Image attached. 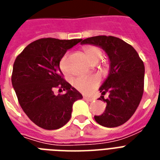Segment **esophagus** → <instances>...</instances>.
Wrapping results in <instances>:
<instances>
[{
  "label": "esophagus",
  "mask_w": 160,
  "mask_h": 160,
  "mask_svg": "<svg viewBox=\"0 0 160 160\" xmlns=\"http://www.w3.org/2000/svg\"><path fill=\"white\" fill-rule=\"evenodd\" d=\"M83 99L85 100V101H87V102H92V101L93 100V98H88L86 97V96H83Z\"/></svg>",
  "instance_id": "34e87169"
}]
</instances>
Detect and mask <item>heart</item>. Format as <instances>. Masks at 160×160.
Listing matches in <instances>:
<instances>
[{
    "mask_svg": "<svg viewBox=\"0 0 160 160\" xmlns=\"http://www.w3.org/2000/svg\"><path fill=\"white\" fill-rule=\"evenodd\" d=\"M84 54L86 55L91 62H98L102 58V50L96 46H87L83 49ZM68 55L66 54L62 57L60 61V68L64 73H68ZM101 79L98 75L92 76H82L78 77L73 80V86L78 91L81 92L82 93H89L92 90L96 88L99 85Z\"/></svg>",
    "mask_w": 160,
    "mask_h": 160,
    "instance_id": "obj_1",
    "label": "heart"
}]
</instances>
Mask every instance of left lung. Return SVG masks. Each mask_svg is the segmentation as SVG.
Instances as JSON below:
<instances>
[{"label": "left lung", "mask_w": 160, "mask_h": 160, "mask_svg": "<svg viewBox=\"0 0 160 160\" xmlns=\"http://www.w3.org/2000/svg\"><path fill=\"white\" fill-rule=\"evenodd\" d=\"M82 44L102 48L110 60V72L99 88V99L107 103L103 113L94 116L102 126L114 128L126 122L135 112L143 93L144 65L136 50L120 38L97 36L81 40ZM110 93L107 100L103 95Z\"/></svg>", "instance_id": "obj_1"}]
</instances>
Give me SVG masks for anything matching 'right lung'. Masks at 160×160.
I'll use <instances>...</instances> for the list:
<instances>
[{
	"label": "right lung",
	"instance_id": "add662e5",
	"mask_svg": "<svg viewBox=\"0 0 160 160\" xmlns=\"http://www.w3.org/2000/svg\"><path fill=\"white\" fill-rule=\"evenodd\" d=\"M82 39L41 38L17 56L12 74V86L22 110L35 124L53 130L66 124L72 104L82 96L63 78L59 63L67 51ZM65 91L55 95L54 89Z\"/></svg>",
	"mask_w": 160,
	"mask_h": 160
}]
</instances>
